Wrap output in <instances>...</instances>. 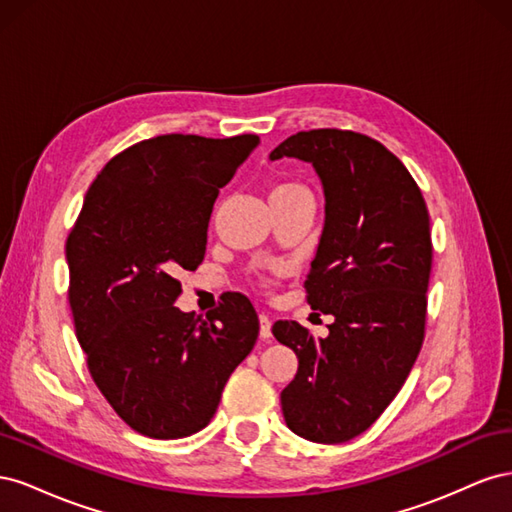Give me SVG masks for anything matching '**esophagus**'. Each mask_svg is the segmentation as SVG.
Masks as SVG:
<instances>
[{
    "mask_svg": "<svg viewBox=\"0 0 512 512\" xmlns=\"http://www.w3.org/2000/svg\"><path fill=\"white\" fill-rule=\"evenodd\" d=\"M260 337L271 339V318L267 314H260Z\"/></svg>",
    "mask_w": 512,
    "mask_h": 512,
    "instance_id": "34e87169",
    "label": "esophagus"
}]
</instances>
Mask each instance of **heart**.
<instances>
[{"label": "heart", "instance_id": "obj_1", "mask_svg": "<svg viewBox=\"0 0 512 512\" xmlns=\"http://www.w3.org/2000/svg\"><path fill=\"white\" fill-rule=\"evenodd\" d=\"M297 194H309V192L301 183H294V181H277L269 190V198H286V196H297Z\"/></svg>", "mask_w": 512, "mask_h": 512}]
</instances>
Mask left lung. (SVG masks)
Instances as JSON below:
<instances>
[{
	"mask_svg": "<svg viewBox=\"0 0 512 512\" xmlns=\"http://www.w3.org/2000/svg\"><path fill=\"white\" fill-rule=\"evenodd\" d=\"M269 158L309 162L322 181L327 218L305 292L312 309L335 318L324 339L294 320L273 324L277 342L299 356L282 412L305 440L348 442L376 423L421 352L429 211L401 160L359 132H297Z\"/></svg>",
	"mask_w": 512,
	"mask_h": 512,
	"instance_id": "8db88e82",
	"label": "left lung"
}]
</instances>
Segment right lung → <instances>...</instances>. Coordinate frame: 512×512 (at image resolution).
I'll return each instance as SVG.
<instances>
[{
  "mask_svg": "<svg viewBox=\"0 0 512 512\" xmlns=\"http://www.w3.org/2000/svg\"><path fill=\"white\" fill-rule=\"evenodd\" d=\"M256 134H162L108 162L66 241L68 301L89 374L134 431L177 440L205 429L224 384L252 352L258 314L239 292L181 312L179 271L205 258L220 188Z\"/></svg>",
  "mask_w": 512,
  "mask_h": 512,
  "instance_id": "right-lung-1",
  "label": "right lung"
}]
</instances>
